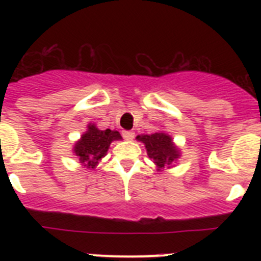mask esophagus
Returning <instances> with one entry per match:
<instances>
[{"label":"esophagus","instance_id":"34e87169","mask_svg":"<svg viewBox=\"0 0 261 261\" xmlns=\"http://www.w3.org/2000/svg\"><path fill=\"white\" fill-rule=\"evenodd\" d=\"M123 137L125 140H133L135 138V132H132V130H123Z\"/></svg>","mask_w":261,"mask_h":261}]
</instances>
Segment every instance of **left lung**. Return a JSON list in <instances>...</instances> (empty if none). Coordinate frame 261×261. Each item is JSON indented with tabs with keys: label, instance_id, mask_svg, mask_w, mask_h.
Instances as JSON below:
<instances>
[{
	"label": "left lung",
	"instance_id": "1",
	"mask_svg": "<svg viewBox=\"0 0 261 261\" xmlns=\"http://www.w3.org/2000/svg\"><path fill=\"white\" fill-rule=\"evenodd\" d=\"M138 141H142L146 146L147 155L153 159L158 167H165V165H170L179 156V151L172 144L170 136L165 133H153V135L137 136Z\"/></svg>",
	"mask_w": 261,
	"mask_h": 261
}]
</instances>
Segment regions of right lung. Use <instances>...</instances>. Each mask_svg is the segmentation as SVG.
<instances>
[{"label": "right lung", "mask_w": 261, "mask_h": 261, "mask_svg": "<svg viewBox=\"0 0 261 261\" xmlns=\"http://www.w3.org/2000/svg\"><path fill=\"white\" fill-rule=\"evenodd\" d=\"M121 136L117 130H99L95 125H89V130L75 144L74 153L80 156L81 163L89 168H94L107 153L111 142L120 140Z\"/></svg>", "instance_id": "1"}]
</instances>
